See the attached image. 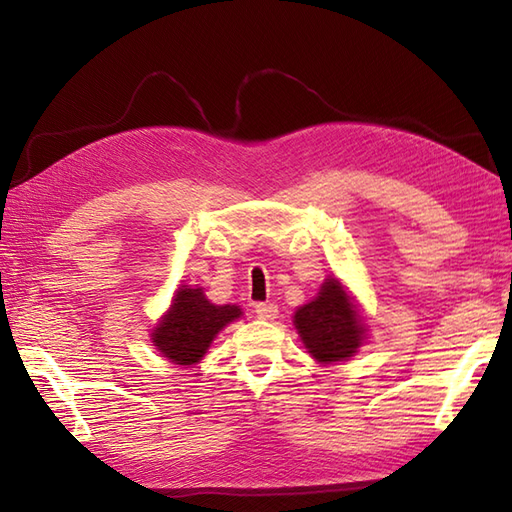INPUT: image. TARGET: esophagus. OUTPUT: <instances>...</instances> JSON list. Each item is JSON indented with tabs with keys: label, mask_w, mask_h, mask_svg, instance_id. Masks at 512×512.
I'll use <instances>...</instances> for the list:
<instances>
[{
	"label": "esophagus",
	"mask_w": 512,
	"mask_h": 512,
	"mask_svg": "<svg viewBox=\"0 0 512 512\" xmlns=\"http://www.w3.org/2000/svg\"><path fill=\"white\" fill-rule=\"evenodd\" d=\"M254 312L260 320H273V318H277V305L275 303H256Z\"/></svg>",
	"instance_id": "esophagus-1"
}]
</instances>
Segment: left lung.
<instances>
[{"instance_id": "8db88e82", "label": "left lung", "mask_w": 512, "mask_h": 512, "mask_svg": "<svg viewBox=\"0 0 512 512\" xmlns=\"http://www.w3.org/2000/svg\"><path fill=\"white\" fill-rule=\"evenodd\" d=\"M305 348L320 363L344 361L363 342L365 324L356 314L346 290L337 280L322 284L318 297L297 309L294 314Z\"/></svg>"}]
</instances>
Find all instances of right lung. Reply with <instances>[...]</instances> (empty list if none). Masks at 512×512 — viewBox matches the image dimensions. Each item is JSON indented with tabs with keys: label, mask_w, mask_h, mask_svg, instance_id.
I'll list each match as a JSON object with an SVG mask.
<instances>
[{
	"label": "right lung",
	"mask_w": 512,
	"mask_h": 512,
	"mask_svg": "<svg viewBox=\"0 0 512 512\" xmlns=\"http://www.w3.org/2000/svg\"><path fill=\"white\" fill-rule=\"evenodd\" d=\"M241 316L237 305H213L200 288H181L153 333L158 350L177 365L203 359L213 337Z\"/></svg>",
	"instance_id": "add662e5"
}]
</instances>
